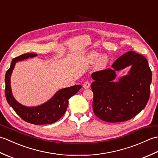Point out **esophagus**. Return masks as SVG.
I'll use <instances>...</instances> for the list:
<instances>
[{"mask_svg":"<svg viewBox=\"0 0 158 158\" xmlns=\"http://www.w3.org/2000/svg\"><path fill=\"white\" fill-rule=\"evenodd\" d=\"M83 88H84L85 89L89 88V87H90V83H89V81H85V82H84V83H83Z\"/></svg>","mask_w":158,"mask_h":158,"instance_id":"34e87169","label":"esophagus"}]
</instances>
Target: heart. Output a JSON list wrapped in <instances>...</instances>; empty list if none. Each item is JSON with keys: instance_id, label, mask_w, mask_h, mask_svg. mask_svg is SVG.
Wrapping results in <instances>:
<instances>
[{"instance_id": "1", "label": "heart", "mask_w": 158, "mask_h": 158, "mask_svg": "<svg viewBox=\"0 0 158 158\" xmlns=\"http://www.w3.org/2000/svg\"><path fill=\"white\" fill-rule=\"evenodd\" d=\"M100 56V53L96 52H90L88 56V60L91 63L95 62ZM109 62V58L108 56L106 55L102 56L98 59V62H97V68L99 69H102L106 66L107 64Z\"/></svg>"}]
</instances>
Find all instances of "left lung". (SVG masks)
Returning <instances> with one entry per match:
<instances>
[{"mask_svg":"<svg viewBox=\"0 0 158 158\" xmlns=\"http://www.w3.org/2000/svg\"><path fill=\"white\" fill-rule=\"evenodd\" d=\"M131 65L129 75L119 82H113L115 70ZM92 74L94 81L93 110L95 115L106 122H122L133 118L145 108L150 96L152 73L147 59L130 51L117 58L111 66Z\"/></svg>","mask_w":158,"mask_h":158,"instance_id":"8db88e82","label":"left lung"}]
</instances>
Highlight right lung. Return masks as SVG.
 I'll return each instance as SVG.
<instances>
[{
  "instance_id": "obj_1",
  "label": "right lung",
  "mask_w": 158,
  "mask_h": 158,
  "mask_svg": "<svg viewBox=\"0 0 158 158\" xmlns=\"http://www.w3.org/2000/svg\"><path fill=\"white\" fill-rule=\"evenodd\" d=\"M36 56V53H27L12 60L11 66L5 74V96L9 105L25 122L35 125L50 124L57 122L64 115L69 105V98L78 92L81 85H74L60 89L49 101L40 106L27 107L20 105L12 95L10 77L17 62Z\"/></svg>"
}]
</instances>
